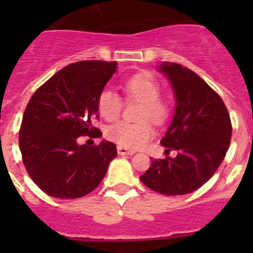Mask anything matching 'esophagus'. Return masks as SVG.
<instances>
[{
  "label": "esophagus",
  "instance_id": "esophagus-1",
  "mask_svg": "<svg viewBox=\"0 0 253 253\" xmlns=\"http://www.w3.org/2000/svg\"><path fill=\"white\" fill-rule=\"evenodd\" d=\"M118 153L120 154V156H125V154H129V156H131V154H134V151H130V149L125 148V147H118Z\"/></svg>",
  "mask_w": 253,
  "mask_h": 253
}]
</instances>
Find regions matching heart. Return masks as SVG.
Returning <instances> with one entry per match:
<instances>
[{
    "label": "heart",
    "instance_id": "obj_1",
    "mask_svg": "<svg viewBox=\"0 0 253 253\" xmlns=\"http://www.w3.org/2000/svg\"><path fill=\"white\" fill-rule=\"evenodd\" d=\"M160 82L152 73L140 72L128 78L124 84V92L129 100H137L142 104L138 119L143 122L115 123L106 129L107 139L125 148H139L146 144L154 134L151 123L146 119L161 124L169 115V106L160 97ZM122 106V99L110 90H104L97 97L100 115L109 122L119 118Z\"/></svg>",
    "mask_w": 253,
    "mask_h": 253
}]
</instances>
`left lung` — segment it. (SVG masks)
<instances>
[{
	"label": "left lung",
	"mask_w": 253,
	"mask_h": 253,
	"mask_svg": "<svg viewBox=\"0 0 253 253\" xmlns=\"http://www.w3.org/2000/svg\"><path fill=\"white\" fill-rule=\"evenodd\" d=\"M176 100L173 119L161 144L175 158L152 160L140 180L163 195H185L202 187L223 162L232 138L231 118L220 96L191 69L163 62Z\"/></svg>",
	"instance_id": "1"
}]
</instances>
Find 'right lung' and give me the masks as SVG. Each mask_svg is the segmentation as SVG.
I'll return each mask as SVG.
<instances>
[{
    "mask_svg": "<svg viewBox=\"0 0 253 253\" xmlns=\"http://www.w3.org/2000/svg\"><path fill=\"white\" fill-rule=\"evenodd\" d=\"M116 62L82 60L50 77L31 96L22 116L20 151L31 180L57 199L90 194L105 177L116 157V146L78 144L81 135L101 137L92 126L97 97L116 72Z\"/></svg>",
    "mask_w": 253,
    "mask_h": 253,
    "instance_id": "obj_1",
    "label": "right lung"
}]
</instances>
